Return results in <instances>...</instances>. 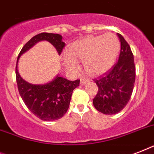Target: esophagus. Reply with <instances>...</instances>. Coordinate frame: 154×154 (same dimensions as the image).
Here are the masks:
<instances>
[{
  "label": "esophagus",
  "mask_w": 154,
  "mask_h": 154,
  "mask_svg": "<svg viewBox=\"0 0 154 154\" xmlns=\"http://www.w3.org/2000/svg\"><path fill=\"white\" fill-rule=\"evenodd\" d=\"M88 82V80L86 79V78H81L80 79V83H81V85H85Z\"/></svg>",
  "instance_id": "34e87169"
}]
</instances>
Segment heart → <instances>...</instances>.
I'll return each instance as SVG.
<instances>
[{"instance_id": "obj_1", "label": "heart", "mask_w": 154, "mask_h": 154, "mask_svg": "<svg viewBox=\"0 0 154 154\" xmlns=\"http://www.w3.org/2000/svg\"><path fill=\"white\" fill-rule=\"evenodd\" d=\"M120 50L118 37L112 32L89 36L73 42L69 48V54L63 56L67 68L77 69V60L83 61L85 69L93 76L107 72L114 65Z\"/></svg>"}]
</instances>
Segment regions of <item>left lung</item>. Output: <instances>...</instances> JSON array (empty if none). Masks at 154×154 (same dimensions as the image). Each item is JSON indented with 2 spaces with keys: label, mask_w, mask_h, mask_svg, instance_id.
<instances>
[{
  "label": "left lung",
  "mask_w": 154,
  "mask_h": 154,
  "mask_svg": "<svg viewBox=\"0 0 154 154\" xmlns=\"http://www.w3.org/2000/svg\"><path fill=\"white\" fill-rule=\"evenodd\" d=\"M121 42L119 59L109 71L94 79L98 92L93 100L94 107L104 114H116L129 102L134 89L136 71L129 45L117 33Z\"/></svg>",
  "instance_id": "1"
}]
</instances>
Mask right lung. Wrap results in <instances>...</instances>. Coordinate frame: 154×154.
Masks as SVG:
<instances>
[{"label":"right lung","mask_w":154,"mask_h":154,"mask_svg":"<svg viewBox=\"0 0 154 154\" xmlns=\"http://www.w3.org/2000/svg\"><path fill=\"white\" fill-rule=\"evenodd\" d=\"M50 42L60 55L65 44L62 37L57 33L42 32L32 37L23 46L18 55L16 66V79L23 101L31 112L42 121L50 122L60 119L67 112L73 89L79 86L80 80L69 81L57 75L52 82L44 85H32L25 82L19 74L18 60L23 53L37 42Z\"/></svg>","instance_id":"right-lung-1"}]
</instances>
